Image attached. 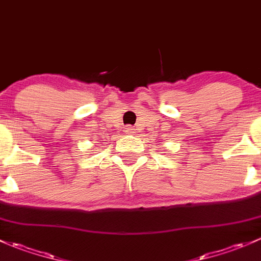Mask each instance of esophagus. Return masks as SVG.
Instances as JSON below:
<instances>
[{"mask_svg":"<svg viewBox=\"0 0 261 261\" xmlns=\"http://www.w3.org/2000/svg\"><path fill=\"white\" fill-rule=\"evenodd\" d=\"M134 128H131V126H128V127H127V130H126V131H128V133H134Z\"/></svg>","mask_w":261,"mask_h":261,"instance_id":"1","label":"esophagus"}]
</instances>
